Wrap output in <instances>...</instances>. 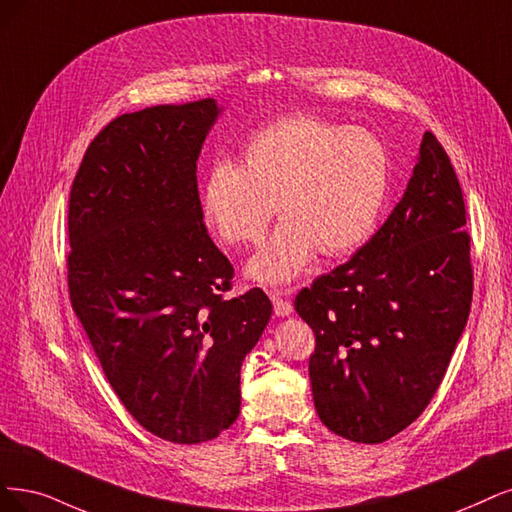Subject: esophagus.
<instances>
[{"label":"esophagus","mask_w":512,"mask_h":512,"mask_svg":"<svg viewBox=\"0 0 512 512\" xmlns=\"http://www.w3.org/2000/svg\"><path fill=\"white\" fill-rule=\"evenodd\" d=\"M293 289H285V291H270V299L274 304V312L276 316H289L293 312V306H291V297Z\"/></svg>","instance_id":"34e87169"}]
</instances>
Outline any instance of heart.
<instances>
[{
    "label": "heart",
    "instance_id": "heart-1",
    "mask_svg": "<svg viewBox=\"0 0 512 512\" xmlns=\"http://www.w3.org/2000/svg\"><path fill=\"white\" fill-rule=\"evenodd\" d=\"M390 156L373 132L297 113L259 128L242 166L219 160L202 187L206 225L227 246L259 244L274 211L282 223L249 261V276L285 285L316 253L346 257L369 240L390 192Z\"/></svg>",
    "mask_w": 512,
    "mask_h": 512
}]
</instances>
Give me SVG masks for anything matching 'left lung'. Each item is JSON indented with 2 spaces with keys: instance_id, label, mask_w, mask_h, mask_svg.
Listing matches in <instances>:
<instances>
[{
  "instance_id": "obj_1",
  "label": "left lung",
  "mask_w": 512,
  "mask_h": 512,
  "mask_svg": "<svg viewBox=\"0 0 512 512\" xmlns=\"http://www.w3.org/2000/svg\"><path fill=\"white\" fill-rule=\"evenodd\" d=\"M462 187L424 132L401 202L350 261L295 297L316 335L310 382L320 422L354 443H384L441 386L472 301Z\"/></svg>"
}]
</instances>
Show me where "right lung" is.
Segmentation results:
<instances>
[{"label":"right lung","mask_w":512,"mask_h":512,"mask_svg":"<svg viewBox=\"0 0 512 512\" xmlns=\"http://www.w3.org/2000/svg\"><path fill=\"white\" fill-rule=\"evenodd\" d=\"M215 99L109 122L69 194L71 306L111 388L145 430L196 445L240 413V367L266 329L261 289L227 299L234 268L204 225L196 162Z\"/></svg>","instance_id":"add662e5"}]
</instances>
